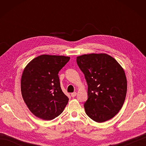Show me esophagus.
<instances>
[{
  "instance_id": "34e87169",
  "label": "esophagus",
  "mask_w": 146,
  "mask_h": 146,
  "mask_svg": "<svg viewBox=\"0 0 146 146\" xmlns=\"http://www.w3.org/2000/svg\"><path fill=\"white\" fill-rule=\"evenodd\" d=\"M76 94H77V93L76 92H73V93H71V96L72 97H75V96L76 95Z\"/></svg>"
}]
</instances>
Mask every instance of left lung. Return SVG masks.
<instances>
[{
  "instance_id": "obj_1",
  "label": "left lung",
  "mask_w": 146,
  "mask_h": 146,
  "mask_svg": "<svg viewBox=\"0 0 146 146\" xmlns=\"http://www.w3.org/2000/svg\"><path fill=\"white\" fill-rule=\"evenodd\" d=\"M88 85L86 115L97 122L113 118L124 103L127 83L124 70L111 56L88 54L76 58Z\"/></svg>"
}]
</instances>
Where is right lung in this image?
Listing matches in <instances>:
<instances>
[{
    "label": "right lung",
    "mask_w": 146,
    "mask_h": 146,
    "mask_svg": "<svg viewBox=\"0 0 146 146\" xmlns=\"http://www.w3.org/2000/svg\"><path fill=\"white\" fill-rule=\"evenodd\" d=\"M64 56L42 54L24 68L21 81L23 100L29 110L44 120L55 119L69 100L62 91L58 73L69 61Z\"/></svg>",
    "instance_id": "right-lung-1"
}]
</instances>
